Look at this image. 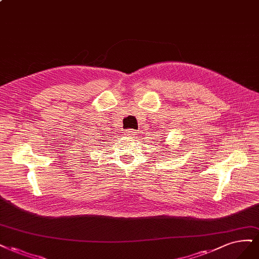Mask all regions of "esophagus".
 Listing matches in <instances>:
<instances>
[{"mask_svg": "<svg viewBox=\"0 0 259 259\" xmlns=\"http://www.w3.org/2000/svg\"><path fill=\"white\" fill-rule=\"evenodd\" d=\"M124 135H125L127 138H137V132L133 130H127L125 131V133H124Z\"/></svg>", "mask_w": 259, "mask_h": 259, "instance_id": "34e87169", "label": "esophagus"}]
</instances>
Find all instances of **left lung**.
<instances>
[{
  "label": "left lung",
  "instance_id": "obj_1",
  "mask_svg": "<svg viewBox=\"0 0 259 259\" xmlns=\"http://www.w3.org/2000/svg\"><path fill=\"white\" fill-rule=\"evenodd\" d=\"M159 142H162V141H159ZM165 142H166V141H165ZM165 142L163 144V147H166V144H165ZM163 150H164V148H163ZM162 152H163V151H162ZM164 152L166 153V151H165V150H164Z\"/></svg>",
  "mask_w": 259,
  "mask_h": 259
}]
</instances>
